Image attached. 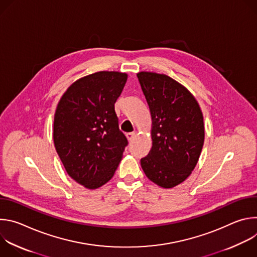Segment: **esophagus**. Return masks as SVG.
Masks as SVG:
<instances>
[{"instance_id": "obj_1", "label": "esophagus", "mask_w": 257, "mask_h": 257, "mask_svg": "<svg viewBox=\"0 0 257 257\" xmlns=\"http://www.w3.org/2000/svg\"><path fill=\"white\" fill-rule=\"evenodd\" d=\"M136 134H137V133H136L135 131H133V132H129V133H127V134H126V137H127V139L130 141V140H132V139L136 136Z\"/></svg>"}]
</instances>
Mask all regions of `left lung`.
I'll return each mask as SVG.
<instances>
[{
	"label": "left lung",
	"instance_id": "8db88e82",
	"mask_svg": "<svg viewBox=\"0 0 257 257\" xmlns=\"http://www.w3.org/2000/svg\"><path fill=\"white\" fill-rule=\"evenodd\" d=\"M153 120V146L140 161L143 172L163 188H173L194 170L204 142L201 109L190 91L165 75L137 74Z\"/></svg>",
	"mask_w": 257,
	"mask_h": 257
}]
</instances>
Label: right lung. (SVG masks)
I'll use <instances>...</instances> for the list:
<instances>
[{
    "mask_svg": "<svg viewBox=\"0 0 257 257\" xmlns=\"http://www.w3.org/2000/svg\"><path fill=\"white\" fill-rule=\"evenodd\" d=\"M126 81V73L96 72L73 83L58 103L56 151L68 175L88 189L112 179L128 145L115 112Z\"/></svg>",
    "mask_w": 257,
    "mask_h": 257,
    "instance_id": "obj_1",
    "label": "right lung"
}]
</instances>
